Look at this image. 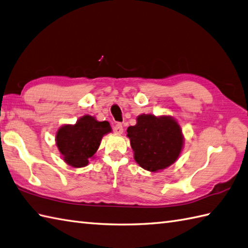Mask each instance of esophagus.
Masks as SVG:
<instances>
[{"label": "esophagus", "instance_id": "esophagus-1", "mask_svg": "<svg viewBox=\"0 0 248 248\" xmlns=\"http://www.w3.org/2000/svg\"><path fill=\"white\" fill-rule=\"evenodd\" d=\"M113 131L114 134L117 135H122L123 134V126L121 123H117L113 126Z\"/></svg>", "mask_w": 248, "mask_h": 248}]
</instances>
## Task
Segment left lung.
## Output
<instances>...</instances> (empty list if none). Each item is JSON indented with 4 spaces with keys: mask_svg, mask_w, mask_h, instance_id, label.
<instances>
[{
    "mask_svg": "<svg viewBox=\"0 0 248 248\" xmlns=\"http://www.w3.org/2000/svg\"><path fill=\"white\" fill-rule=\"evenodd\" d=\"M135 161L150 172L169 168L183 151V130L173 117L140 114L137 124L127 128Z\"/></svg>",
    "mask_w": 248,
    "mask_h": 248,
    "instance_id": "1",
    "label": "left lung"
}]
</instances>
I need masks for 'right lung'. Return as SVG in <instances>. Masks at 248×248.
Wrapping results in <instances>:
<instances>
[{"instance_id":"1","label":"right lung","mask_w":248,"mask_h":248,"mask_svg":"<svg viewBox=\"0 0 248 248\" xmlns=\"http://www.w3.org/2000/svg\"><path fill=\"white\" fill-rule=\"evenodd\" d=\"M111 130L107 121L100 122L86 114L75 124L62 125L57 130L55 141L65 163L73 168H84L94 158L103 137Z\"/></svg>"}]
</instances>
